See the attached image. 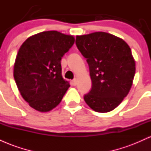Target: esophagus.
<instances>
[{"mask_svg": "<svg viewBox=\"0 0 151 151\" xmlns=\"http://www.w3.org/2000/svg\"><path fill=\"white\" fill-rule=\"evenodd\" d=\"M72 84H73L74 86L77 85V79H74L72 81Z\"/></svg>", "mask_w": 151, "mask_h": 151, "instance_id": "obj_1", "label": "esophagus"}]
</instances>
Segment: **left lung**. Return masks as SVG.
<instances>
[{
    "label": "left lung",
    "mask_w": 151,
    "mask_h": 151,
    "mask_svg": "<svg viewBox=\"0 0 151 151\" xmlns=\"http://www.w3.org/2000/svg\"><path fill=\"white\" fill-rule=\"evenodd\" d=\"M76 45L86 59L92 83L84 101L96 112L114 110L133 84L136 65L131 48L122 39L104 32L77 36Z\"/></svg>",
    "instance_id": "1"
}]
</instances>
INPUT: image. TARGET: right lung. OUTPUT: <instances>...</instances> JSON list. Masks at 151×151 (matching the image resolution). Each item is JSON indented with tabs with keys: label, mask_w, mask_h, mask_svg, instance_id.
<instances>
[{
	"label": "right lung",
	"mask_w": 151,
	"mask_h": 151,
	"mask_svg": "<svg viewBox=\"0 0 151 151\" xmlns=\"http://www.w3.org/2000/svg\"><path fill=\"white\" fill-rule=\"evenodd\" d=\"M74 43L73 36L52 30L31 36L20 47L13 76L32 108L49 111L62 101L70 85L62 78L61 60Z\"/></svg>",
	"instance_id": "obj_1"
}]
</instances>
